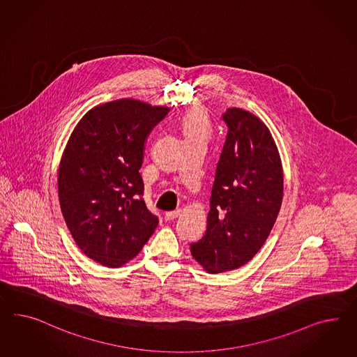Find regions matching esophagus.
<instances>
[{
	"label": "esophagus",
	"mask_w": 357,
	"mask_h": 357,
	"mask_svg": "<svg viewBox=\"0 0 357 357\" xmlns=\"http://www.w3.org/2000/svg\"><path fill=\"white\" fill-rule=\"evenodd\" d=\"M182 214V211L181 209H176V211H173V212H166V214H165V218L166 220H175L176 217H179Z\"/></svg>",
	"instance_id": "obj_1"
}]
</instances>
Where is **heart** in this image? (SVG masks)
Instances as JSON below:
<instances>
[{
  "label": "heart",
  "instance_id": "1",
  "mask_svg": "<svg viewBox=\"0 0 357 357\" xmlns=\"http://www.w3.org/2000/svg\"><path fill=\"white\" fill-rule=\"evenodd\" d=\"M185 139H203L206 140L211 135V123L206 113L202 107L190 109L182 119Z\"/></svg>",
  "mask_w": 357,
  "mask_h": 357
}]
</instances>
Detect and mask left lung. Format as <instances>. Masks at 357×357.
I'll return each mask as SVG.
<instances>
[{
  "label": "left lung",
  "mask_w": 357,
  "mask_h": 357,
  "mask_svg": "<svg viewBox=\"0 0 357 357\" xmlns=\"http://www.w3.org/2000/svg\"><path fill=\"white\" fill-rule=\"evenodd\" d=\"M227 137L217 165L206 231L191 253L209 274L245 265L260 251L283 199L280 151L268 126L239 107L222 116Z\"/></svg>",
  "instance_id": "1"
}]
</instances>
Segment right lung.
I'll list each match as a JSON object with an SVG mask.
<instances>
[{
    "label": "right lung",
    "mask_w": 357,
    "mask_h": 357,
    "mask_svg": "<svg viewBox=\"0 0 357 357\" xmlns=\"http://www.w3.org/2000/svg\"><path fill=\"white\" fill-rule=\"evenodd\" d=\"M167 106L119 98L77 122L58 167L61 212L79 250L107 268L142 251L158 218L146 209L139 173L146 137Z\"/></svg>",
    "instance_id": "1"
}]
</instances>
